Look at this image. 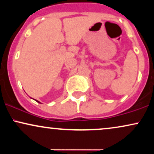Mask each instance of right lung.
I'll return each instance as SVG.
<instances>
[{"label": "right lung", "instance_id": "add662e5", "mask_svg": "<svg viewBox=\"0 0 154 154\" xmlns=\"http://www.w3.org/2000/svg\"><path fill=\"white\" fill-rule=\"evenodd\" d=\"M36 101H37V102H38V103H40V102H39V101H38V100H36Z\"/></svg>", "mask_w": 154, "mask_h": 154}]
</instances>
